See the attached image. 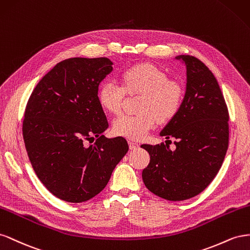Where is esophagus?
Wrapping results in <instances>:
<instances>
[{
  "label": "esophagus",
  "instance_id": "obj_1",
  "mask_svg": "<svg viewBox=\"0 0 250 250\" xmlns=\"http://www.w3.org/2000/svg\"><path fill=\"white\" fill-rule=\"evenodd\" d=\"M129 146L131 149H136L137 147H139V145L137 142H134V141H129Z\"/></svg>",
  "mask_w": 250,
  "mask_h": 250
}]
</instances>
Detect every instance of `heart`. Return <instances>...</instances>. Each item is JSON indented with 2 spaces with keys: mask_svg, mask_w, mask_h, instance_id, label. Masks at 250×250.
<instances>
[{
  "mask_svg": "<svg viewBox=\"0 0 250 250\" xmlns=\"http://www.w3.org/2000/svg\"><path fill=\"white\" fill-rule=\"evenodd\" d=\"M121 83L123 85L108 81L98 91L99 104L112 114L121 110L125 91L130 94H141L139 114H121L114 119L113 132L118 136L140 140L155 126L157 119L161 123L167 121L181 108L184 97L181 83L167 80L162 70L151 63H140L126 69L121 75Z\"/></svg>",
  "mask_w": 250,
  "mask_h": 250,
  "instance_id": "obj_1",
  "label": "heart"
}]
</instances>
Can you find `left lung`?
<instances>
[{
    "mask_svg": "<svg viewBox=\"0 0 250 250\" xmlns=\"http://www.w3.org/2000/svg\"><path fill=\"white\" fill-rule=\"evenodd\" d=\"M187 68V88L180 110L160 136L174 137L168 145H142L151 160L142 170L148 190L169 201L200 194L218 174L228 147V110L215 75L191 55H178Z\"/></svg>",
    "mask_w": 250,
    "mask_h": 250,
    "instance_id": "obj_1",
    "label": "left lung"
}]
</instances>
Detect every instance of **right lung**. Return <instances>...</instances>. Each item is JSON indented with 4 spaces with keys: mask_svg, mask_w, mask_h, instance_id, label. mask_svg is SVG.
I'll return each mask as SVG.
<instances>
[{
    "mask_svg": "<svg viewBox=\"0 0 250 250\" xmlns=\"http://www.w3.org/2000/svg\"><path fill=\"white\" fill-rule=\"evenodd\" d=\"M112 71L106 58L65 60L42 78L28 101L23 123L28 157L41 182L66 202L99 194L129 151L124 137L104 135L109 124L98 87ZM95 137V144L85 145Z\"/></svg>",
    "mask_w": 250,
    "mask_h": 250,
    "instance_id": "obj_1",
    "label": "right lung"
}]
</instances>
